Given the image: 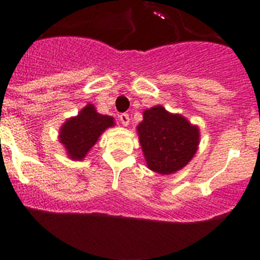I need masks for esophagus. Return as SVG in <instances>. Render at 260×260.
Instances as JSON below:
<instances>
[{
    "mask_svg": "<svg viewBox=\"0 0 260 260\" xmlns=\"http://www.w3.org/2000/svg\"><path fill=\"white\" fill-rule=\"evenodd\" d=\"M119 121H121V123H122L123 126H127L128 123H130V117H128L127 113L119 114Z\"/></svg>",
    "mask_w": 260,
    "mask_h": 260,
    "instance_id": "1",
    "label": "esophagus"
}]
</instances>
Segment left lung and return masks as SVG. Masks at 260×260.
I'll return each mask as SVG.
<instances>
[{"instance_id": "1", "label": "left lung", "mask_w": 260, "mask_h": 260, "mask_svg": "<svg viewBox=\"0 0 260 260\" xmlns=\"http://www.w3.org/2000/svg\"><path fill=\"white\" fill-rule=\"evenodd\" d=\"M147 168L158 174H173L191 161L198 151L201 130L182 114L162 105L146 109L137 126Z\"/></svg>"}]
</instances>
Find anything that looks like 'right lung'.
Returning a JSON list of instances; mask_svg holds the SVG:
<instances>
[{
  "mask_svg": "<svg viewBox=\"0 0 260 260\" xmlns=\"http://www.w3.org/2000/svg\"><path fill=\"white\" fill-rule=\"evenodd\" d=\"M114 125L113 117L98 113L93 104H87L77 116L70 117L62 123L58 141L65 148L69 158L82 161L103 133Z\"/></svg>",
  "mask_w": 260,
  "mask_h": 260,
  "instance_id": "obj_1",
  "label": "right lung"
}]
</instances>
